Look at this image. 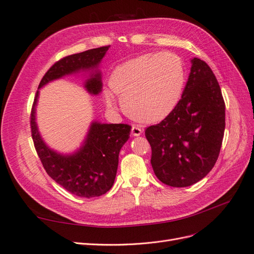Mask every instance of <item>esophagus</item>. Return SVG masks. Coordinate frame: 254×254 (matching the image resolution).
<instances>
[{"instance_id":"1","label":"esophagus","mask_w":254,"mask_h":254,"mask_svg":"<svg viewBox=\"0 0 254 254\" xmlns=\"http://www.w3.org/2000/svg\"><path fill=\"white\" fill-rule=\"evenodd\" d=\"M142 132H143V129L140 128V127L133 126V127L131 128V134H132L133 136H139V135L142 134Z\"/></svg>"}]
</instances>
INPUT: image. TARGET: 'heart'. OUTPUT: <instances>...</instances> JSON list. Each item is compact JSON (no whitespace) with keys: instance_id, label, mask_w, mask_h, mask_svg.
<instances>
[{"instance_id":"b5f03b06","label":"heart","mask_w":254,"mask_h":254,"mask_svg":"<svg viewBox=\"0 0 254 254\" xmlns=\"http://www.w3.org/2000/svg\"><path fill=\"white\" fill-rule=\"evenodd\" d=\"M186 71L173 53L145 54L118 65L109 77L110 89L103 93L107 108L114 109L117 94L126 113L143 123L165 119L178 105Z\"/></svg>"}]
</instances>
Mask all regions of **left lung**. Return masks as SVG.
<instances>
[{"label": "left lung", "mask_w": 254, "mask_h": 254, "mask_svg": "<svg viewBox=\"0 0 254 254\" xmlns=\"http://www.w3.org/2000/svg\"><path fill=\"white\" fill-rule=\"evenodd\" d=\"M226 127V105L211 67L191 59L187 86L176 108L145 130L150 163L166 186L186 188L211 172L218 159Z\"/></svg>", "instance_id": "1"}]
</instances>
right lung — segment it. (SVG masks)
<instances>
[{"instance_id":"1","label":"right lung","mask_w":254,"mask_h":254,"mask_svg":"<svg viewBox=\"0 0 254 254\" xmlns=\"http://www.w3.org/2000/svg\"><path fill=\"white\" fill-rule=\"evenodd\" d=\"M110 45L74 54L56 61L44 74L38 89L51 80L79 70H89L98 65ZM91 94L102 91L101 73H95L86 82ZM37 91L30 112V129L38 157L53 180L71 194L83 198L98 197L106 194L114 183L119 165V153L130 134L128 124L91 125L87 140L82 147L72 156H61L51 150L42 141L35 122Z\"/></svg>"}]
</instances>
